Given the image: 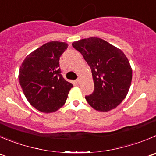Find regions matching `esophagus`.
<instances>
[{
  "mask_svg": "<svg viewBox=\"0 0 156 156\" xmlns=\"http://www.w3.org/2000/svg\"><path fill=\"white\" fill-rule=\"evenodd\" d=\"M74 82H75V83H76V84H79L80 83V79H77V80H76L74 81Z\"/></svg>",
  "mask_w": 156,
  "mask_h": 156,
  "instance_id": "esophagus-1",
  "label": "esophagus"
}]
</instances>
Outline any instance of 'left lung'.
<instances>
[{"instance_id": "left-lung-1", "label": "left lung", "mask_w": 156, "mask_h": 156, "mask_svg": "<svg viewBox=\"0 0 156 156\" xmlns=\"http://www.w3.org/2000/svg\"><path fill=\"white\" fill-rule=\"evenodd\" d=\"M72 46L83 55L92 71L94 91L85 96L87 103L101 112L118 106L126 96L133 77L123 52L97 37L82 39Z\"/></svg>"}]
</instances>
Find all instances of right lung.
I'll list each match as a JSON object with an SVG mask.
<instances>
[{"label":"right lung","mask_w":156,"mask_h":156,"mask_svg":"<svg viewBox=\"0 0 156 156\" xmlns=\"http://www.w3.org/2000/svg\"><path fill=\"white\" fill-rule=\"evenodd\" d=\"M67 47L64 42L47 43L30 53L20 66V87L28 102L41 112L60 109L73 87L63 78L60 68V57Z\"/></svg>","instance_id":"right-lung-1"}]
</instances>
